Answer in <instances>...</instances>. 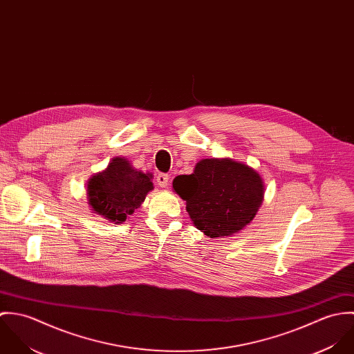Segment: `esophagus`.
Here are the masks:
<instances>
[{"mask_svg":"<svg viewBox=\"0 0 354 354\" xmlns=\"http://www.w3.org/2000/svg\"><path fill=\"white\" fill-rule=\"evenodd\" d=\"M156 184H158V187H160V188H166L167 184H169V176L165 174V173L158 174V176H156Z\"/></svg>","mask_w":354,"mask_h":354,"instance_id":"1","label":"esophagus"}]
</instances>
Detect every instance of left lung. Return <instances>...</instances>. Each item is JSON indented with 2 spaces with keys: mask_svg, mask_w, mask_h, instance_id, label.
<instances>
[{
  "mask_svg": "<svg viewBox=\"0 0 354 354\" xmlns=\"http://www.w3.org/2000/svg\"><path fill=\"white\" fill-rule=\"evenodd\" d=\"M196 229L209 239L229 237L250 225L264 199L260 174L232 158H207L192 174L173 180Z\"/></svg>",
  "mask_w": 354,
  "mask_h": 354,
  "instance_id": "obj_1",
  "label": "left lung"
}]
</instances>
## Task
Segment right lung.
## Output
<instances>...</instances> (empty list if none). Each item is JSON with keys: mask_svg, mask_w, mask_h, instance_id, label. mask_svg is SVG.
<instances>
[{"mask_svg": "<svg viewBox=\"0 0 354 354\" xmlns=\"http://www.w3.org/2000/svg\"><path fill=\"white\" fill-rule=\"evenodd\" d=\"M151 173L135 169L125 156H114L87 183L90 208L114 225L125 222L153 189Z\"/></svg>", "mask_w": 354, "mask_h": 354, "instance_id": "1", "label": "right lung"}]
</instances>
